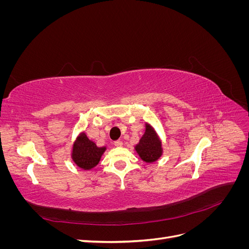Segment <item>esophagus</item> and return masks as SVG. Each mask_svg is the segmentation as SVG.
I'll use <instances>...</instances> for the list:
<instances>
[{"instance_id": "1", "label": "esophagus", "mask_w": 249, "mask_h": 249, "mask_svg": "<svg viewBox=\"0 0 249 249\" xmlns=\"http://www.w3.org/2000/svg\"><path fill=\"white\" fill-rule=\"evenodd\" d=\"M114 145L117 146V147L123 146V141H122V140H116V141H114Z\"/></svg>"}]
</instances>
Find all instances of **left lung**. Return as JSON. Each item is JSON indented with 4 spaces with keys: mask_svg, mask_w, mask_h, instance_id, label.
Listing matches in <instances>:
<instances>
[{
    "mask_svg": "<svg viewBox=\"0 0 249 249\" xmlns=\"http://www.w3.org/2000/svg\"><path fill=\"white\" fill-rule=\"evenodd\" d=\"M134 149L140 159L147 164L155 163L162 157V140L152 124L145 123L144 133Z\"/></svg>",
    "mask_w": 249,
    "mask_h": 249,
    "instance_id": "obj_1",
    "label": "left lung"
}]
</instances>
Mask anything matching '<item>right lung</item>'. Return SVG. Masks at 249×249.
Here are the masks:
<instances>
[{
  "label": "right lung",
  "instance_id": "right-lung-1",
  "mask_svg": "<svg viewBox=\"0 0 249 249\" xmlns=\"http://www.w3.org/2000/svg\"><path fill=\"white\" fill-rule=\"evenodd\" d=\"M107 146H97L85 132H81L73 141L71 157L73 163L83 170H91L100 163Z\"/></svg>",
  "mask_w": 249,
  "mask_h": 249
}]
</instances>
